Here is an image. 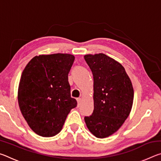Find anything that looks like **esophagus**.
I'll use <instances>...</instances> for the list:
<instances>
[{"instance_id":"34e87169","label":"esophagus","mask_w":161,"mask_h":161,"mask_svg":"<svg viewBox=\"0 0 161 161\" xmlns=\"http://www.w3.org/2000/svg\"><path fill=\"white\" fill-rule=\"evenodd\" d=\"M77 103H78V107H80L81 103V101H82V100H81V98H78V99H77Z\"/></svg>"}]
</instances>
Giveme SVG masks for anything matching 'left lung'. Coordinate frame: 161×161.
<instances>
[{
    "instance_id": "obj_1",
    "label": "left lung",
    "mask_w": 161,
    "mask_h": 161,
    "mask_svg": "<svg viewBox=\"0 0 161 161\" xmlns=\"http://www.w3.org/2000/svg\"><path fill=\"white\" fill-rule=\"evenodd\" d=\"M84 57L94 77V111L84 121L94 136L107 138L129 116L134 95L132 83L122 64L110 57L103 53Z\"/></svg>"
}]
</instances>
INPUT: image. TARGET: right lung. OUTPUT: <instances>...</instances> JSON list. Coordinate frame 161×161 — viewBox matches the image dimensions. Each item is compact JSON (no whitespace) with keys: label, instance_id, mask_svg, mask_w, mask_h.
Returning a JSON list of instances; mask_svg holds the SVG:
<instances>
[{"label":"right lung","instance_id":"add662e5","mask_svg":"<svg viewBox=\"0 0 161 161\" xmlns=\"http://www.w3.org/2000/svg\"><path fill=\"white\" fill-rule=\"evenodd\" d=\"M74 61L75 56L70 54H41L34 57L22 72L19 107L37 135L52 137L58 134L71 109L77 107L68 81Z\"/></svg>","mask_w":161,"mask_h":161}]
</instances>
